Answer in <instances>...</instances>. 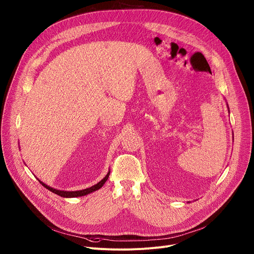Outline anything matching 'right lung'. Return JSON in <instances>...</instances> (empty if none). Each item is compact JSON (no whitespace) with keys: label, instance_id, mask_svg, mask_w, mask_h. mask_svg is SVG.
I'll use <instances>...</instances> for the list:
<instances>
[{"label":"right lung","instance_id":"right-lung-1","mask_svg":"<svg viewBox=\"0 0 254 254\" xmlns=\"http://www.w3.org/2000/svg\"><path fill=\"white\" fill-rule=\"evenodd\" d=\"M110 173H111V172H108V173L106 174V176L100 181V182H98L96 185H94V186H92V187H90V188L81 190V191H71V192H68V191H60V190H56V189H54V188H51V187L47 186L46 184H44L43 182H41L40 180H39V182H40V184H42L43 187H45V188L48 189L49 191H51V192H53V193H55V194H57V195H59V196H61V197H66V198L80 197V196L87 195V194H89V193H92V192H94V191L100 189V188L103 186V184L107 181L108 177H110Z\"/></svg>","mask_w":254,"mask_h":254}]
</instances>
